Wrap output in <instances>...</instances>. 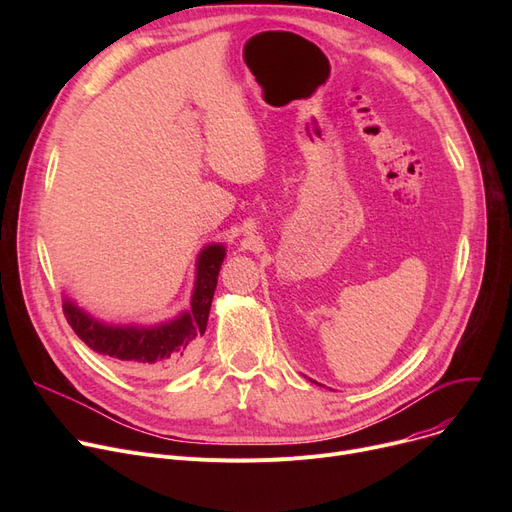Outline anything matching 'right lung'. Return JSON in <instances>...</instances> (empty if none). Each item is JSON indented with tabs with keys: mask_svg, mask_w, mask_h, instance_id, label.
<instances>
[{
	"mask_svg": "<svg viewBox=\"0 0 512 512\" xmlns=\"http://www.w3.org/2000/svg\"><path fill=\"white\" fill-rule=\"evenodd\" d=\"M226 247L222 242H211L203 247L195 263V288L191 307L178 313L174 319L155 326H114L99 321L72 299L64 297V315L74 334L91 351L112 359L124 367L153 373H172L191 359L195 344L205 334L207 317L213 301L215 286Z\"/></svg>",
	"mask_w": 512,
	"mask_h": 512,
	"instance_id": "obj_1",
	"label": "right lung"
}]
</instances>
